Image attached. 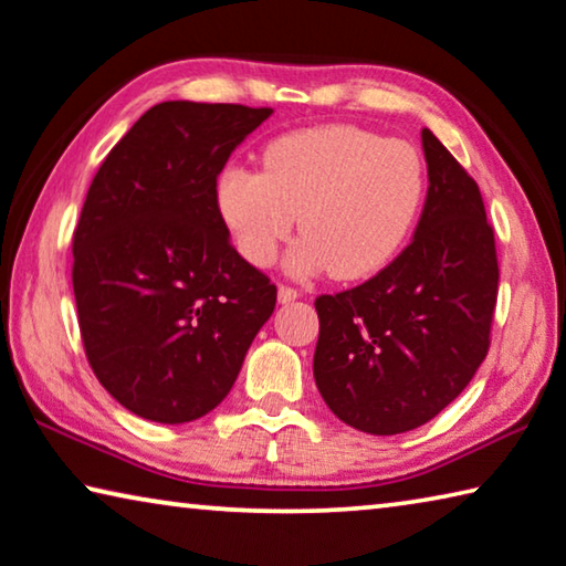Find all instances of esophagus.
<instances>
[{"instance_id":"obj_1","label":"esophagus","mask_w":566,"mask_h":566,"mask_svg":"<svg viewBox=\"0 0 566 566\" xmlns=\"http://www.w3.org/2000/svg\"><path fill=\"white\" fill-rule=\"evenodd\" d=\"M300 297V292L294 290V286H286V284H280V302L286 304V302H294Z\"/></svg>"}]
</instances>
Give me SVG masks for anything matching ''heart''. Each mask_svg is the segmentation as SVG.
Wrapping results in <instances>:
<instances>
[{"instance_id":"obj_1","label":"heart","mask_w":566,"mask_h":566,"mask_svg":"<svg viewBox=\"0 0 566 566\" xmlns=\"http://www.w3.org/2000/svg\"><path fill=\"white\" fill-rule=\"evenodd\" d=\"M264 170L231 166L217 181L221 219L239 254L256 266L274 262L297 217L302 241L290 269H327L360 280L396 256L426 196V166L402 140L355 125H317L269 143Z\"/></svg>"}]
</instances>
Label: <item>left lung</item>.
I'll list each match as a JSON object with an SVG mask.
<instances>
[{
    "instance_id": "left-lung-1",
    "label": "left lung",
    "mask_w": 566,
    "mask_h": 566,
    "mask_svg": "<svg viewBox=\"0 0 566 566\" xmlns=\"http://www.w3.org/2000/svg\"><path fill=\"white\" fill-rule=\"evenodd\" d=\"M428 196L410 244L373 280L315 300V382L363 433L396 436L436 418L491 345L499 259L479 184L423 130Z\"/></svg>"
}]
</instances>
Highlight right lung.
Returning <instances> with one entry per match:
<instances>
[{"mask_svg": "<svg viewBox=\"0 0 566 566\" xmlns=\"http://www.w3.org/2000/svg\"><path fill=\"white\" fill-rule=\"evenodd\" d=\"M272 107L168 101L115 143L73 237L80 337L136 416L188 423L229 396L276 286L229 241L217 178Z\"/></svg>", "mask_w": 566, "mask_h": 566, "instance_id": "obj_1", "label": "right lung"}]
</instances>
